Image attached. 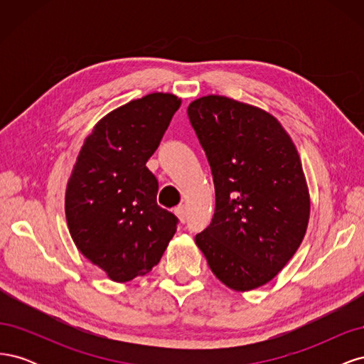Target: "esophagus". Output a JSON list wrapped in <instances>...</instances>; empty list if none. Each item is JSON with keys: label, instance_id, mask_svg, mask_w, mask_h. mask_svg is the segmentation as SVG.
<instances>
[{"label": "esophagus", "instance_id": "34e87169", "mask_svg": "<svg viewBox=\"0 0 364 364\" xmlns=\"http://www.w3.org/2000/svg\"><path fill=\"white\" fill-rule=\"evenodd\" d=\"M174 214L178 215V218L181 220V223H185V220H186V208H185V205H179L178 208L174 209Z\"/></svg>", "mask_w": 364, "mask_h": 364}]
</instances>
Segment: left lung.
Here are the masks:
<instances>
[{
	"instance_id": "obj_1",
	"label": "left lung",
	"mask_w": 364,
	"mask_h": 364,
	"mask_svg": "<svg viewBox=\"0 0 364 364\" xmlns=\"http://www.w3.org/2000/svg\"><path fill=\"white\" fill-rule=\"evenodd\" d=\"M186 112L215 188L213 220L196 245L229 289L261 287L306 232L310 194L299 155L279 121L259 107L206 95Z\"/></svg>"
}]
</instances>
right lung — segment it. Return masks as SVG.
<instances>
[{
  "instance_id": "obj_1",
  "label": "right lung",
  "mask_w": 364,
  "mask_h": 364,
  "mask_svg": "<svg viewBox=\"0 0 364 364\" xmlns=\"http://www.w3.org/2000/svg\"><path fill=\"white\" fill-rule=\"evenodd\" d=\"M181 106L173 94L132 100L95 124L80 149L65 194L70 234L112 281L126 282L159 262L179 220L156 203L147 161Z\"/></svg>"
}]
</instances>
